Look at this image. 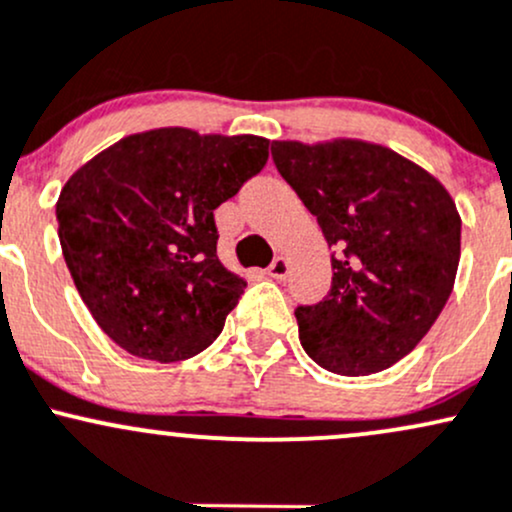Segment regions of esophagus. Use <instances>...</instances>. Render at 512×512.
<instances>
[{
    "label": "esophagus",
    "instance_id": "obj_1",
    "mask_svg": "<svg viewBox=\"0 0 512 512\" xmlns=\"http://www.w3.org/2000/svg\"><path fill=\"white\" fill-rule=\"evenodd\" d=\"M268 275L275 280H285L290 275V263H287L285 256H278L275 261L268 266Z\"/></svg>",
    "mask_w": 512,
    "mask_h": 512
}]
</instances>
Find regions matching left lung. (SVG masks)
Returning a JSON list of instances; mask_svg holds the SVG:
<instances>
[{
  "label": "left lung",
  "mask_w": 512,
  "mask_h": 512,
  "mask_svg": "<svg viewBox=\"0 0 512 512\" xmlns=\"http://www.w3.org/2000/svg\"><path fill=\"white\" fill-rule=\"evenodd\" d=\"M278 174L329 241L331 290L295 309L300 341L336 375L399 363L440 317L459 266V220L438 179L358 140L273 142Z\"/></svg>",
  "instance_id": "left-lung-1"
}]
</instances>
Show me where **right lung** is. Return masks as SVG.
<instances>
[{
  "label": "right lung",
  "instance_id": "obj_1",
  "mask_svg": "<svg viewBox=\"0 0 512 512\" xmlns=\"http://www.w3.org/2000/svg\"><path fill=\"white\" fill-rule=\"evenodd\" d=\"M268 162L256 135H130L62 188L65 263L91 317L130 355L176 363L220 336L246 283L217 258L215 208Z\"/></svg>",
  "mask_w": 512,
  "mask_h": 512
}]
</instances>
